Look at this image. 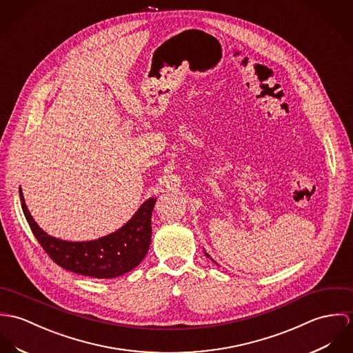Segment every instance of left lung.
<instances>
[{"label":"left lung","instance_id":"1","mask_svg":"<svg viewBox=\"0 0 353 353\" xmlns=\"http://www.w3.org/2000/svg\"><path fill=\"white\" fill-rule=\"evenodd\" d=\"M204 254H205V256H207V257H210V256H208V253H207V252H204ZM211 260H212V259H211ZM212 261H214V260H212ZM214 263H215V261H214ZM215 264H216V263H215Z\"/></svg>","mask_w":353,"mask_h":353}]
</instances>
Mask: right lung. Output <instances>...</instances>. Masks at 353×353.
I'll return each instance as SVG.
<instances>
[{
	"label": "right lung",
	"instance_id": "obj_1",
	"mask_svg": "<svg viewBox=\"0 0 353 353\" xmlns=\"http://www.w3.org/2000/svg\"><path fill=\"white\" fill-rule=\"evenodd\" d=\"M21 208L44 252L66 271L94 279H112L132 271L148 254L152 241V212L156 204L149 197L131 219L117 232L93 241H63L47 234L32 218L23 192Z\"/></svg>",
	"mask_w": 353,
	"mask_h": 353
}]
</instances>
